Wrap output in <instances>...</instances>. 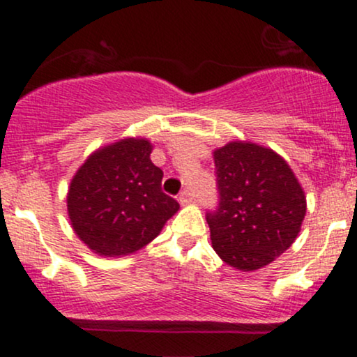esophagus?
Wrapping results in <instances>:
<instances>
[{"label":"esophagus","instance_id":"1","mask_svg":"<svg viewBox=\"0 0 357 357\" xmlns=\"http://www.w3.org/2000/svg\"><path fill=\"white\" fill-rule=\"evenodd\" d=\"M192 198H195V196H192V192L190 190H184L181 195H179L178 202L181 204H190L192 202Z\"/></svg>","mask_w":357,"mask_h":357}]
</instances>
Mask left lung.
Segmentation results:
<instances>
[{
    "label": "left lung",
    "instance_id": "1",
    "mask_svg": "<svg viewBox=\"0 0 357 357\" xmlns=\"http://www.w3.org/2000/svg\"><path fill=\"white\" fill-rule=\"evenodd\" d=\"M218 210L208 213L211 245L230 267L253 272L292 247L307 202L301 183L280 154L250 141L213 151Z\"/></svg>",
    "mask_w": 357,
    "mask_h": 357
}]
</instances>
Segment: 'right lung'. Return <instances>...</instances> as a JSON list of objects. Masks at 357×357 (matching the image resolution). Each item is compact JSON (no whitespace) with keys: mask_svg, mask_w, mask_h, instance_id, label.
<instances>
[{"mask_svg":"<svg viewBox=\"0 0 357 357\" xmlns=\"http://www.w3.org/2000/svg\"><path fill=\"white\" fill-rule=\"evenodd\" d=\"M146 137L99 147L72 178L67 211L75 235L100 257H124L151 243L179 203L162 192V171Z\"/></svg>","mask_w":357,"mask_h":357,"instance_id":"add662e5","label":"right lung"}]
</instances>
